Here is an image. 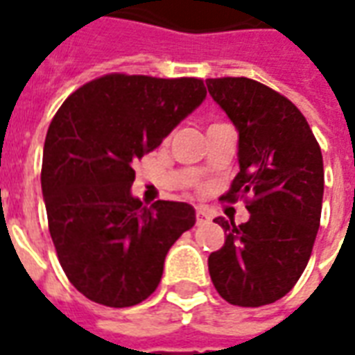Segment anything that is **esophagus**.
Segmentation results:
<instances>
[{"label":"esophagus","instance_id":"esophagus-1","mask_svg":"<svg viewBox=\"0 0 355 355\" xmlns=\"http://www.w3.org/2000/svg\"><path fill=\"white\" fill-rule=\"evenodd\" d=\"M196 222L198 224H207L209 215L205 209H196Z\"/></svg>","mask_w":355,"mask_h":355}]
</instances>
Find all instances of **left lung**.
<instances>
[{
  "instance_id": "left-lung-1",
  "label": "left lung",
  "mask_w": 355,
  "mask_h": 355,
  "mask_svg": "<svg viewBox=\"0 0 355 355\" xmlns=\"http://www.w3.org/2000/svg\"><path fill=\"white\" fill-rule=\"evenodd\" d=\"M209 94L239 131V174L222 200L246 203L250 218H215L226 243L209 255L218 295L259 307L287 295L311 257L324 194L322 153L298 107L248 78L207 79Z\"/></svg>"
}]
</instances>
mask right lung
Instances as JSON below:
<instances>
[{
	"mask_svg": "<svg viewBox=\"0 0 355 355\" xmlns=\"http://www.w3.org/2000/svg\"><path fill=\"white\" fill-rule=\"evenodd\" d=\"M207 96L202 79L109 73L83 85L49 123L42 194L66 277L89 300L131 307L163 276L164 257L196 222L185 202L152 207L131 194L133 163Z\"/></svg>",
	"mask_w": 355,
	"mask_h": 355,
	"instance_id": "obj_1",
	"label": "right lung"
}]
</instances>
